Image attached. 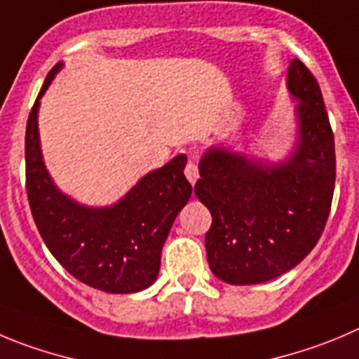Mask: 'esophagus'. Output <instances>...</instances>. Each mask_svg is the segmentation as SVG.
<instances>
[{"instance_id":"esophagus-1","label":"esophagus","mask_w":359,"mask_h":359,"mask_svg":"<svg viewBox=\"0 0 359 359\" xmlns=\"http://www.w3.org/2000/svg\"><path fill=\"white\" fill-rule=\"evenodd\" d=\"M184 173H186V177H187V180H189L191 184H195L196 180H198V166H196V163L195 161H189V163H187V166H186V170H184Z\"/></svg>"}]
</instances>
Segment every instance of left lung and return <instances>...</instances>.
Listing matches in <instances>:
<instances>
[{
	"label": "left lung",
	"instance_id": "8db88e82",
	"mask_svg": "<svg viewBox=\"0 0 359 359\" xmlns=\"http://www.w3.org/2000/svg\"><path fill=\"white\" fill-rule=\"evenodd\" d=\"M287 88L297 100V136L285 159L269 163L223 145L200 159L195 193L212 214L207 260L230 285L264 283L296 267L330 216L337 163L319 83L296 58Z\"/></svg>",
	"mask_w": 359,
	"mask_h": 359
}]
</instances>
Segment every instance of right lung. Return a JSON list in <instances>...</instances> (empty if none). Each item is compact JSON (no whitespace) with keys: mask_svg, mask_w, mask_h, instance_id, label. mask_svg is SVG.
I'll use <instances>...</instances> for the list:
<instances>
[{"mask_svg":"<svg viewBox=\"0 0 359 359\" xmlns=\"http://www.w3.org/2000/svg\"><path fill=\"white\" fill-rule=\"evenodd\" d=\"M63 63L43 81L26 123V191L35 225L56 260L79 281L108 294H133L157 280L161 250L177 214L191 198L187 157L147 173L116 203L88 207L56 187L43 164L40 99Z\"/></svg>","mask_w":359,"mask_h":359,"instance_id":"1","label":"right lung"}]
</instances>
